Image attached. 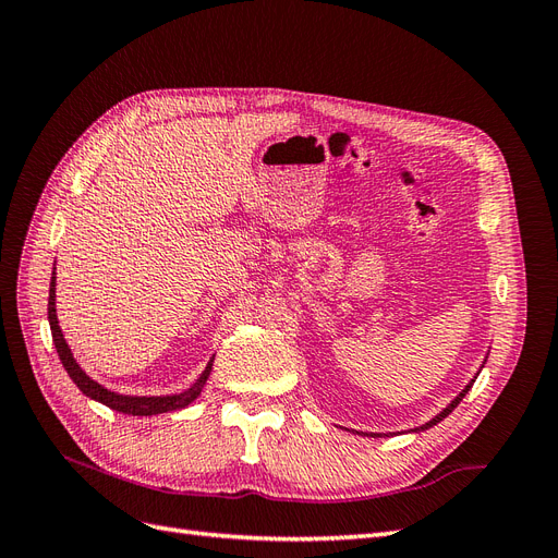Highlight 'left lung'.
Returning a JSON list of instances; mask_svg holds the SVG:
<instances>
[{"label":"left lung","instance_id":"8db88e82","mask_svg":"<svg viewBox=\"0 0 558 558\" xmlns=\"http://www.w3.org/2000/svg\"><path fill=\"white\" fill-rule=\"evenodd\" d=\"M475 379H477V377H475ZM475 379H472V381H470V384H468V386L463 388V391H461L459 396H456V398H453V400H451V402L447 404V408H445V410H442L440 414H437L435 418H430V421H428V424H424V426H418V428H414V433H416V430H428V428H433L435 424H440V421H442V418H447V416H449V414L453 412V408H456V404H459V402H461V400L465 398V393L470 391V388H472V384H475ZM365 435H367V433H365ZM369 435H373V433H369ZM373 437H375V435H373Z\"/></svg>","mask_w":558,"mask_h":558}]
</instances>
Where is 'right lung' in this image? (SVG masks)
<instances>
[{"mask_svg": "<svg viewBox=\"0 0 558 558\" xmlns=\"http://www.w3.org/2000/svg\"><path fill=\"white\" fill-rule=\"evenodd\" d=\"M48 324H50V332H53V344L58 349V356L66 369V375L72 377V381L81 388L83 396H88L97 402L107 404V408L123 412V414H132V416H154V414H165V412H174V410H183L185 404H191L205 388L214 359L207 363L205 373L199 375V379L185 388L183 393H174V396H121L116 391H109L102 384H97L95 379H90L86 373H83L81 365L74 361L72 349L66 347L64 335L58 326V314H56V272L50 277V291H48Z\"/></svg>", "mask_w": 558, "mask_h": 558, "instance_id": "add662e5", "label": "right lung"}]
</instances>
